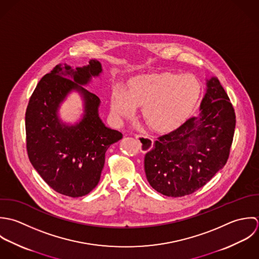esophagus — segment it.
<instances>
[{
    "mask_svg": "<svg viewBox=\"0 0 259 259\" xmlns=\"http://www.w3.org/2000/svg\"><path fill=\"white\" fill-rule=\"evenodd\" d=\"M135 138L138 140L139 142V145H140V149L141 151L143 152H146V151H149L152 146H153V140L150 136L148 135H143V134H139V135H136Z\"/></svg>",
    "mask_w": 259,
    "mask_h": 259,
    "instance_id": "34e87169",
    "label": "esophagus"
}]
</instances>
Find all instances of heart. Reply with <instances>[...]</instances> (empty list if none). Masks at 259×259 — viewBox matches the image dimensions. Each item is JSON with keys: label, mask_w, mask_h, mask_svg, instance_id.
<instances>
[{"label": "heart", "mask_w": 259, "mask_h": 259, "mask_svg": "<svg viewBox=\"0 0 259 259\" xmlns=\"http://www.w3.org/2000/svg\"><path fill=\"white\" fill-rule=\"evenodd\" d=\"M201 93L198 80L190 74L163 72L133 77L127 91L114 87L110 110L118 120L131 118L142 105L146 123L157 131L176 128L194 109Z\"/></svg>", "instance_id": "1"}]
</instances>
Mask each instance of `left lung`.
<instances>
[{
    "mask_svg": "<svg viewBox=\"0 0 259 259\" xmlns=\"http://www.w3.org/2000/svg\"><path fill=\"white\" fill-rule=\"evenodd\" d=\"M197 116L157 138L144 158L149 184L169 197L189 195L226 164L235 129V113L219 80H207Z\"/></svg>",
    "mask_w": 259,
    "mask_h": 259,
    "instance_id": "8db88e82",
    "label": "left lung"
}]
</instances>
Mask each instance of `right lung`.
Masks as SVG:
<instances>
[{
  "mask_svg": "<svg viewBox=\"0 0 259 259\" xmlns=\"http://www.w3.org/2000/svg\"><path fill=\"white\" fill-rule=\"evenodd\" d=\"M102 72L101 63L73 70L57 65L34 90L26 110L27 152L33 167L56 192L81 197L98 184L105 153L123 135L104 125L98 114L100 99L86 88L92 77ZM84 99L82 120L69 126L57 117V109L72 90Z\"/></svg>",
  "mask_w": 259,
  "mask_h": 259,
  "instance_id": "obj_1",
  "label": "right lung"
}]
</instances>
